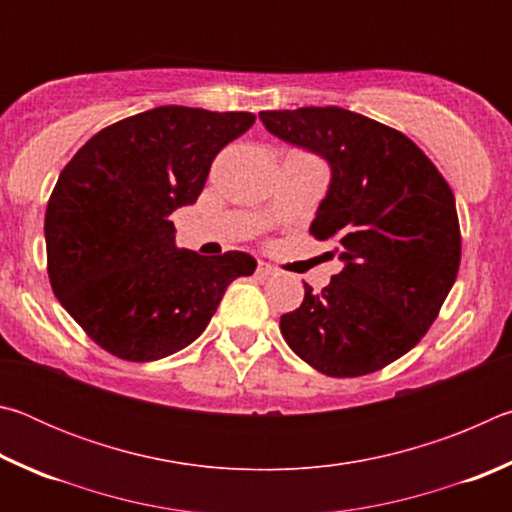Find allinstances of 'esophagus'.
<instances>
[{"label":"esophagus","mask_w":512,"mask_h":512,"mask_svg":"<svg viewBox=\"0 0 512 512\" xmlns=\"http://www.w3.org/2000/svg\"><path fill=\"white\" fill-rule=\"evenodd\" d=\"M275 273H277V268H273L271 264H266V262H257V275L268 277V275H275Z\"/></svg>","instance_id":"obj_1"}]
</instances>
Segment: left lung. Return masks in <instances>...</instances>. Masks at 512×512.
<instances>
[{
    "mask_svg": "<svg viewBox=\"0 0 512 512\" xmlns=\"http://www.w3.org/2000/svg\"><path fill=\"white\" fill-rule=\"evenodd\" d=\"M273 135L329 162L332 183L309 235L345 268L280 318L289 348L327 377L386 368L420 343L461 264L452 187L404 133L325 106L264 110Z\"/></svg>",
    "mask_w": 512,
    "mask_h": 512,
    "instance_id": "8db88e82",
    "label": "left lung"
}]
</instances>
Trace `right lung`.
<instances>
[{"instance_id": "right-lung-1", "label": "right lung", "mask_w": 512, "mask_h": 512, "mask_svg": "<svg viewBox=\"0 0 512 512\" xmlns=\"http://www.w3.org/2000/svg\"><path fill=\"white\" fill-rule=\"evenodd\" d=\"M253 124V112L160 106L92 135L60 171L45 214L49 282L112 357L142 363L187 348L230 282L253 275L257 262L239 250L178 248L169 221Z\"/></svg>"}]
</instances>
